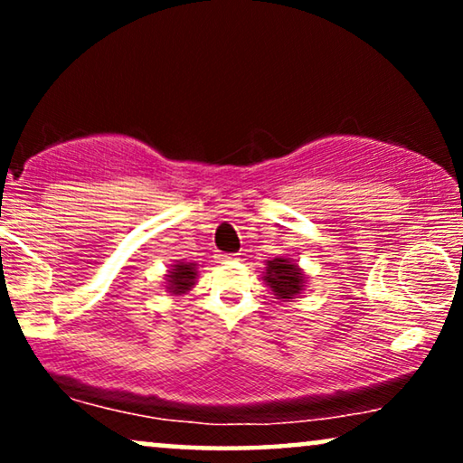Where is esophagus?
Masks as SVG:
<instances>
[{"mask_svg": "<svg viewBox=\"0 0 463 463\" xmlns=\"http://www.w3.org/2000/svg\"><path fill=\"white\" fill-rule=\"evenodd\" d=\"M221 261H238L240 255H236V252H225V255H219Z\"/></svg>", "mask_w": 463, "mask_h": 463, "instance_id": "esophagus-1", "label": "esophagus"}]
</instances>
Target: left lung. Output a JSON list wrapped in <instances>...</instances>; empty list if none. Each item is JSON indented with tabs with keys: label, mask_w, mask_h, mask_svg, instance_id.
<instances>
[{
	"label": "left lung",
	"mask_w": 463,
	"mask_h": 463,
	"mask_svg": "<svg viewBox=\"0 0 463 463\" xmlns=\"http://www.w3.org/2000/svg\"><path fill=\"white\" fill-rule=\"evenodd\" d=\"M263 280L271 290H274L276 299L280 301L297 299L307 287L306 271H303L293 259L287 257H276L265 261Z\"/></svg>",
	"instance_id": "left-lung-1"
}]
</instances>
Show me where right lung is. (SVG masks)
Returning a JSON list of instances; mask_svg holds the SVG:
<instances>
[{
	"label": "right lung",
	"instance_id": "add662e5",
	"mask_svg": "<svg viewBox=\"0 0 463 463\" xmlns=\"http://www.w3.org/2000/svg\"><path fill=\"white\" fill-rule=\"evenodd\" d=\"M195 278H198V263L176 261L170 265L166 274V290L170 295H187L194 288Z\"/></svg>",
	"mask_w": 463,
	"mask_h": 463
}]
</instances>
